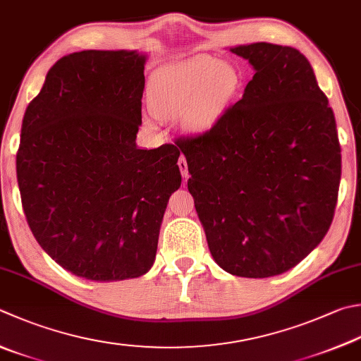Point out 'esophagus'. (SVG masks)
<instances>
[{
  "instance_id": "obj_1",
  "label": "esophagus",
  "mask_w": 361,
  "mask_h": 361,
  "mask_svg": "<svg viewBox=\"0 0 361 361\" xmlns=\"http://www.w3.org/2000/svg\"><path fill=\"white\" fill-rule=\"evenodd\" d=\"M178 166L180 169V174L183 176V178H187L188 176V166H187V159L183 157V155H180L179 160H178Z\"/></svg>"
}]
</instances>
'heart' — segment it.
I'll return each instance as SVG.
<instances>
[{"label":"heart","instance_id":"heart-1","mask_svg":"<svg viewBox=\"0 0 361 361\" xmlns=\"http://www.w3.org/2000/svg\"><path fill=\"white\" fill-rule=\"evenodd\" d=\"M237 85V73L229 64L198 54L160 67L149 81V110L157 119L180 113L188 130L212 127L226 108Z\"/></svg>","mask_w":361,"mask_h":361}]
</instances>
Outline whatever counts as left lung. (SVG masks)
Returning a JSON list of instances; mask_svg holds the SVG:
<instances>
[{
  "label": "left lung",
  "mask_w": 361,
  "mask_h": 361,
  "mask_svg": "<svg viewBox=\"0 0 361 361\" xmlns=\"http://www.w3.org/2000/svg\"><path fill=\"white\" fill-rule=\"evenodd\" d=\"M253 80L209 130L176 138L209 250L235 276L267 278L305 259L327 234L341 146L310 61L256 42L231 49Z\"/></svg>",
  "instance_id": "8db88e82"
}]
</instances>
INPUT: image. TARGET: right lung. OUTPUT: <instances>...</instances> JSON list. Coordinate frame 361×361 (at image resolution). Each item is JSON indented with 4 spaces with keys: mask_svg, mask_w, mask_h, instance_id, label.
Segmentation results:
<instances>
[{
    "mask_svg": "<svg viewBox=\"0 0 361 361\" xmlns=\"http://www.w3.org/2000/svg\"><path fill=\"white\" fill-rule=\"evenodd\" d=\"M145 61L126 50L67 54L23 116L17 180L26 221L54 262L86 280L145 275L180 187L178 146L135 142Z\"/></svg>",
    "mask_w": 361,
    "mask_h": 361,
    "instance_id": "add662e5",
    "label": "right lung"
}]
</instances>
